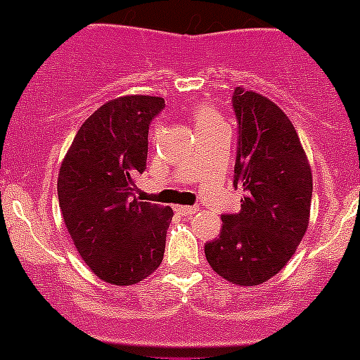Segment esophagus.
Instances as JSON below:
<instances>
[{
  "instance_id": "34e87169",
  "label": "esophagus",
  "mask_w": 360,
  "mask_h": 360,
  "mask_svg": "<svg viewBox=\"0 0 360 360\" xmlns=\"http://www.w3.org/2000/svg\"><path fill=\"white\" fill-rule=\"evenodd\" d=\"M176 210L180 214H182V216H193V214H196L198 212V207L196 205H182V207H176Z\"/></svg>"
}]
</instances>
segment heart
Listing matches in <instances>:
<instances>
[{"mask_svg":"<svg viewBox=\"0 0 360 360\" xmlns=\"http://www.w3.org/2000/svg\"><path fill=\"white\" fill-rule=\"evenodd\" d=\"M193 117L194 123H196V130L198 128L210 127V124H216L221 121L219 114L210 105H196L193 110Z\"/></svg>","mask_w":360,"mask_h":360,"instance_id":"1","label":"heart"}]
</instances>
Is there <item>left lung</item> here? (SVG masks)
<instances>
[{
    "instance_id": "obj_1",
    "label": "left lung",
    "mask_w": 360,
    "mask_h": 360,
    "mask_svg": "<svg viewBox=\"0 0 360 360\" xmlns=\"http://www.w3.org/2000/svg\"><path fill=\"white\" fill-rule=\"evenodd\" d=\"M233 187L245 191L237 214H223L205 245L210 268L237 285H259L288 264L309 225L312 173L289 117L268 98L237 87Z\"/></svg>"
}]
</instances>
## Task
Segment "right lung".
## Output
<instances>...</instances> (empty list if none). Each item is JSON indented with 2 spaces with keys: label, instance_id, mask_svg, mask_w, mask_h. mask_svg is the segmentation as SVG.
Here are the masks:
<instances>
[{
  "label": "right lung",
  "instance_id": "add662e5",
  "mask_svg": "<svg viewBox=\"0 0 360 360\" xmlns=\"http://www.w3.org/2000/svg\"><path fill=\"white\" fill-rule=\"evenodd\" d=\"M157 96H123L98 108L72 141L58 174V203L78 253L101 280L141 282L160 266L173 210L139 202Z\"/></svg>",
  "mask_w": 360,
  "mask_h": 360
}]
</instances>
